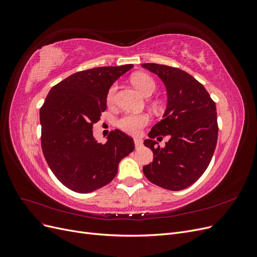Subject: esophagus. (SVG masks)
<instances>
[{
    "mask_svg": "<svg viewBox=\"0 0 257 257\" xmlns=\"http://www.w3.org/2000/svg\"><path fill=\"white\" fill-rule=\"evenodd\" d=\"M134 142H135V147H136V149H139V148H142V146H143V141H142V139L135 138V139H134Z\"/></svg>",
    "mask_w": 257,
    "mask_h": 257,
    "instance_id": "esophagus-1",
    "label": "esophagus"
}]
</instances>
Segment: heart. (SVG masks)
Wrapping results in <instances>:
<instances>
[{"instance_id": "b5f03b06", "label": "heart", "mask_w": 257, "mask_h": 257, "mask_svg": "<svg viewBox=\"0 0 257 257\" xmlns=\"http://www.w3.org/2000/svg\"><path fill=\"white\" fill-rule=\"evenodd\" d=\"M132 82L145 96H150L157 91V83L151 76L147 74H136L132 77ZM118 90L116 84H112L107 92V103L114 102L115 93ZM150 122V116L147 113H125L116 120V126L131 135H137Z\"/></svg>"}]
</instances>
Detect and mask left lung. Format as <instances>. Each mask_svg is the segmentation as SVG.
Wrapping results in <instances>:
<instances>
[{
  "label": "left lung",
  "mask_w": 257,
  "mask_h": 257,
  "mask_svg": "<svg viewBox=\"0 0 257 257\" xmlns=\"http://www.w3.org/2000/svg\"><path fill=\"white\" fill-rule=\"evenodd\" d=\"M165 83L168 95L164 119L149 132L145 146L153 152L144 166L147 179L169 191H181L196 182L210 164L217 142L214 100L199 81L180 68L155 63L142 65ZM169 136L160 150L154 138Z\"/></svg>",
  "instance_id": "1"
}]
</instances>
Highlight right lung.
Instances as JSON below:
<instances>
[{
  "label": "right lung",
  "instance_id": "obj_1",
  "mask_svg": "<svg viewBox=\"0 0 257 257\" xmlns=\"http://www.w3.org/2000/svg\"><path fill=\"white\" fill-rule=\"evenodd\" d=\"M133 67L103 66L75 73L52 87L41 107L42 150L58 180L78 193L107 185L120 161L135 149L133 138L111 131L105 144L92 134L107 108L111 84Z\"/></svg>",
  "mask_w": 257,
  "mask_h": 257
}]
</instances>
